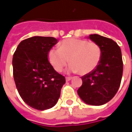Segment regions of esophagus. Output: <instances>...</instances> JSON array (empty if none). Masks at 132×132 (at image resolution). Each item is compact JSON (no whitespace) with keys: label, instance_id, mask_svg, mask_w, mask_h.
Listing matches in <instances>:
<instances>
[{"label":"esophagus","instance_id":"obj_1","mask_svg":"<svg viewBox=\"0 0 132 132\" xmlns=\"http://www.w3.org/2000/svg\"><path fill=\"white\" fill-rule=\"evenodd\" d=\"M72 79L71 77H66V81H70L71 79Z\"/></svg>","mask_w":132,"mask_h":132}]
</instances>
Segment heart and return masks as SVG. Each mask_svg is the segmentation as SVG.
<instances>
[{"mask_svg": "<svg viewBox=\"0 0 132 132\" xmlns=\"http://www.w3.org/2000/svg\"><path fill=\"white\" fill-rule=\"evenodd\" d=\"M102 50L98 44L79 38H68L60 43L59 48H51L48 53L49 63L57 72H61L69 62L70 71L88 74L101 62Z\"/></svg>", "mask_w": 132, "mask_h": 132, "instance_id": "obj_1", "label": "heart"}]
</instances>
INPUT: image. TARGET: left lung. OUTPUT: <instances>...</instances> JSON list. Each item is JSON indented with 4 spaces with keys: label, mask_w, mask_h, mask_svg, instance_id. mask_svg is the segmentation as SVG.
I'll use <instances>...</instances> for the list:
<instances>
[{
    "label": "left lung",
    "mask_w": 132,
    "mask_h": 132,
    "mask_svg": "<svg viewBox=\"0 0 132 132\" xmlns=\"http://www.w3.org/2000/svg\"><path fill=\"white\" fill-rule=\"evenodd\" d=\"M89 38L102 50L101 62L92 72L82 76V85L78 94L86 104L100 106L107 103L117 94L123 73L120 47L114 40L98 34Z\"/></svg>",
    "instance_id": "8db88e82"
}]
</instances>
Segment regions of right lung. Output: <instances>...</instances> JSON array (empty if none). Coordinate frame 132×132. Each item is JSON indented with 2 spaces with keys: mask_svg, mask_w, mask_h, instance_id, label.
<instances>
[{
  "mask_svg": "<svg viewBox=\"0 0 132 132\" xmlns=\"http://www.w3.org/2000/svg\"><path fill=\"white\" fill-rule=\"evenodd\" d=\"M57 44L53 37L34 36L22 40L13 57L15 86L29 106L46 110L57 103L65 77L56 72L48 60V53Z\"/></svg>",
  "mask_w": 132,
  "mask_h": 132,
  "instance_id": "obj_1",
  "label": "right lung"
}]
</instances>
